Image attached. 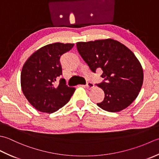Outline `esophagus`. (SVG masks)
Returning a JSON list of instances; mask_svg holds the SVG:
<instances>
[{"label":"esophagus","instance_id":"34e87169","mask_svg":"<svg viewBox=\"0 0 159 159\" xmlns=\"http://www.w3.org/2000/svg\"><path fill=\"white\" fill-rule=\"evenodd\" d=\"M85 86L86 87V88H88V89H92V88H93V87H94V84L92 83V82H87V84H86Z\"/></svg>","mask_w":159,"mask_h":159}]
</instances>
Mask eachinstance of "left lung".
<instances>
[{"label": "left lung", "mask_w": 159, "mask_h": 159, "mask_svg": "<svg viewBox=\"0 0 159 159\" xmlns=\"http://www.w3.org/2000/svg\"><path fill=\"white\" fill-rule=\"evenodd\" d=\"M77 48L93 73L102 69L104 78L97 84L105 98L97 103L106 111L116 112L127 108L137 98L143 82L141 64L132 51L113 39L77 43Z\"/></svg>", "instance_id": "obj_1"}]
</instances>
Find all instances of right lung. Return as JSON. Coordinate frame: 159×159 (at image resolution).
<instances>
[{
    "label": "right lung",
    "instance_id": "obj_1",
    "mask_svg": "<svg viewBox=\"0 0 159 159\" xmlns=\"http://www.w3.org/2000/svg\"><path fill=\"white\" fill-rule=\"evenodd\" d=\"M74 44L56 43L39 48L25 61L20 75L21 89L24 95L38 111L53 113L69 101L75 89L66 85L62 74L60 57L70 51Z\"/></svg>",
    "mask_w": 159,
    "mask_h": 159
}]
</instances>
